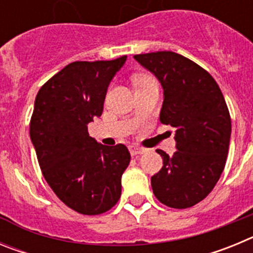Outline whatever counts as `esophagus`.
I'll list each match as a JSON object with an SVG mask.
<instances>
[{
	"instance_id": "obj_1",
	"label": "esophagus",
	"mask_w": 253,
	"mask_h": 253,
	"mask_svg": "<svg viewBox=\"0 0 253 253\" xmlns=\"http://www.w3.org/2000/svg\"><path fill=\"white\" fill-rule=\"evenodd\" d=\"M129 152H130L131 156H139V154H143L146 152V149L142 148V147L138 146H130L129 147Z\"/></svg>"
}]
</instances>
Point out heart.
<instances>
[{
  "label": "heart",
  "mask_w": 253,
  "mask_h": 253,
  "mask_svg": "<svg viewBox=\"0 0 253 253\" xmlns=\"http://www.w3.org/2000/svg\"><path fill=\"white\" fill-rule=\"evenodd\" d=\"M152 80H153V78H151L149 76L138 75L133 78V82H134V84H135V87H139V86H142V84H147V82L152 81Z\"/></svg>",
  "instance_id": "1"
}]
</instances>
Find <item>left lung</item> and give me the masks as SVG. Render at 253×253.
<instances>
[{"label":"left lung","mask_w":253,"mask_h":253,"mask_svg":"<svg viewBox=\"0 0 253 253\" xmlns=\"http://www.w3.org/2000/svg\"><path fill=\"white\" fill-rule=\"evenodd\" d=\"M163 88L160 120L175 128L177 151L157 149L163 166L151 177L162 204L185 209L202 202L222 175L231 140V116L218 84L202 67L173 51L134 55Z\"/></svg>","instance_id":"left-lung-1"}]
</instances>
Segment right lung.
Masks as SVG:
<instances>
[{"instance_id": "add662e5", "label": "right lung", "mask_w": 253, "mask_h": 253, "mask_svg": "<svg viewBox=\"0 0 253 253\" xmlns=\"http://www.w3.org/2000/svg\"><path fill=\"white\" fill-rule=\"evenodd\" d=\"M125 60L126 55L73 62L35 99L30 138L44 178L67 207L84 215L102 214L118 203L130 162L124 144L104 146L88 134V124L101 116L107 87Z\"/></svg>"}]
</instances>
